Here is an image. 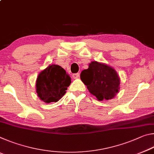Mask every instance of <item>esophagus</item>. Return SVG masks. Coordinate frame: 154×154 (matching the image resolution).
Returning a JSON list of instances; mask_svg holds the SVG:
<instances>
[{"label": "esophagus", "instance_id": "34e87169", "mask_svg": "<svg viewBox=\"0 0 154 154\" xmlns=\"http://www.w3.org/2000/svg\"><path fill=\"white\" fill-rule=\"evenodd\" d=\"M72 78H73V79H77V78L79 77V73L72 74Z\"/></svg>", "mask_w": 154, "mask_h": 154}]
</instances>
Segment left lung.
Returning a JSON list of instances; mask_svg holds the SVG:
<instances>
[{
  "instance_id": "obj_1",
  "label": "left lung",
  "mask_w": 154,
  "mask_h": 154,
  "mask_svg": "<svg viewBox=\"0 0 154 154\" xmlns=\"http://www.w3.org/2000/svg\"><path fill=\"white\" fill-rule=\"evenodd\" d=\"M81 79L89 92L98 100L113 98L119 89V78L116 71L107 65L94 61L82 71Z\"/></svg>"
}]
</instances>
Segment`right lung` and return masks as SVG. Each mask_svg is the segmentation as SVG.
<instances>
[{
  "label": "right lung",
  "mask_w": 154,
  "mask_h": 154,
  "mask_svg": "<svg viewBox=\"0 0 154 154\" xmlns=\"http://www.w3.org/2000/svg\"><path fill=\"white\" fill-rule=\"evenodd\" d=\"M71 77L60 66H48L38 75L36 79V92L46 103L57 102L66 93L71 84Z\"/></svg>",
  "instance_id": "1"
}]
</instances>
